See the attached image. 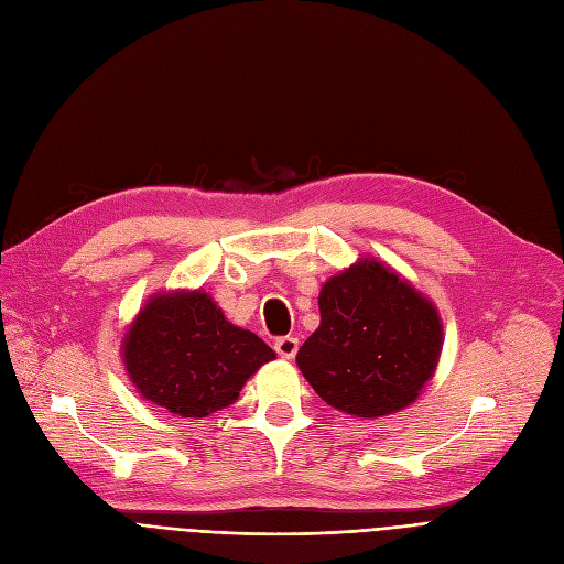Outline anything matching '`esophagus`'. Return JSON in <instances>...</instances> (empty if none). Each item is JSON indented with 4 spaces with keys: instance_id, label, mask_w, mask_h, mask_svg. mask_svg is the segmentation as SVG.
I'll return each mask as SVG.
<instances>
[{
    "instance_id": "34e87169",
    "label": "esophagus",
    "mask_w": 564,
    "mask_h": 564,
    "mask_svg": "<svg viewBox=\"0 0 564 564\" xmlns=\"http://www.w3.org/2000/svg\"><path fill=\"white\" fill-rule=\"evenodd\" d=\"M297 347H300V341H297V337H279L276 341H274V349H276V354L281 356V358H293L295 354H297Z\"/></svg>"
}]
</instances>
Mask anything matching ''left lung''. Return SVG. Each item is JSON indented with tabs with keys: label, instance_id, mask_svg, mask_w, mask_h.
<instances>
[{
	"label": "left lung",
	"instance_id": "8db88e82",
	"mask_svg": "<svg viewBox=\"0 0 564 564\" xmlns=\"http://www.w3.org/2000/svg\"><path fill=\"white\" fill-rule=\"evenodd\" d=\"M318 308L297 366L325 403L377 420L416 401L443 349L431 300L391 267L360 258L323 283Z\"/></svg>",
	"mask_w": 564,
	"mask_h": 564
}]
</instances>
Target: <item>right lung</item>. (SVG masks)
<instances>
[{"label":"right lung","mask_w":564,"mask_h":564,"mask_svg":"<svg viewBox=\"0 0 564 564\" xmlns=\"http://www.w3.org/2000/svg\"><path fill=\"white\" fill-rule=\"evenodd\" d=\"M121 354L144 401L194 420L236 403L250 375L276 358L204 290L154 295L126 330Z\"/></svg>","instance_id":"add662e5"}]
</instances>
